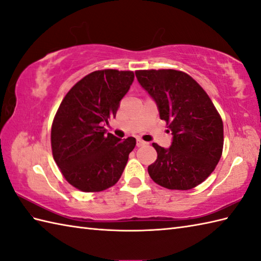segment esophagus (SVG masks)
Returning a JSON list of instances; mask_svg holds the SVG:
<instances>
[{"label": "esophagus", "mask_w": 261, "mask_h": 261, "mask_svg": "<svg viewBox=\"0 0 261 261\" xmlns=\"http://www.w3.org/2000/svg\"><path fill=\"white\" fill-rule=\"evenodd\" d=\"M145 145H147L146 141H143L142 139H137V146L138 147H142V146H145Z\"/></svg>", "instance_id": "1"}]
</instances>
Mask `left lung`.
<instances>
[{
  "label": "left lung",
  "mask_w": 261,
  "mask_h": 261,
  "mask_svg": "<svg viewBox=\"0 0 261 261\" xmlns=\"http://www.w3.org/2000/svg\"><path fill=\"white\" fill-rule=\"evenodd\" d=\"M136 76L173 135L169 148L152 143L158 157L148 173L168 190H191L206 179L219 163L223 149L222 119L206 92L186 73L150 69L137 70Z\"/></svg>",
  "instance_id": "8db88e82"
}]
</instances>
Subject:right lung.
I'll use <instances>...</instances> for the list:
<instances>
[{
	"label": "right lung",
	"instance_id": "add662e5",
	"mask_svg": "<svg viewBox=\"0 0 261 261\" xmlns=\"http://www.w3.org/2000/svg\"><path fill=\"white\" fill-rule=\"evenodd\" d=\"M134 71L96 70L70 88L51 127L53 156L70 185L82 192H101L123 173L136 139L108 134L121 99L130 90Z\"/></svg>",
	"mask_w": 261,
	"mask_h": 261
}]
</instances>
